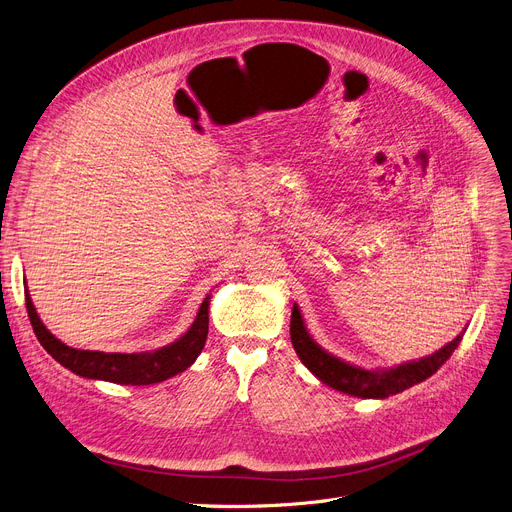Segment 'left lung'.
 I'll use <instances>...</instances> for the list:
<instances>
[{
  "label": "left lung",
  "mask_w": 512,
  "mask_h": 512,
  "mask_svg": "<svg viewBox=\"0 0 512 512\" xmlns=\"http://www.w3.org/2000/svg\"><path fill=\"white\" fill-rule=\"evenodd\" d=\"M289 330H291V343L297 357L302 359V364L320 382H324L326 386L335 390H341L345 395L362 397V399H386L390 395L403 393L405 388H411L413 384L424 382L426 378L436 374L442 364H446V359L453 355V351L459 347L463 339V333H461L457 335V339L446 343L436 353L417 359V362H407L390 370H364V368L351 366L343 362V359L324 351L310 337L302 312H299L295 304L291 312Z\"/></svg>",
  "instance_id": "obj_1"
}]
</instances>
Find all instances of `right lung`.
Wrapping results in <instances>:
<instances>
[{"instance_id":"add662e5","label":"right lung","mask_w":512,"mask_h":512,"mask_svg":"<svg viewBox=\"0 0 512 512\" xmlns=\"http://www.w3.org/2000/svg\"><path fill=\"white\" fill-rule=\"evenodd\" d=\"M26 293V310L30 324H33L35 335L45 351L55 359V362L68 368L70 372L93 378V380H107L113 384H126V386H144V384H157L163 382L179 372L190 368L196 357L200 355L206 335H208V302L210 295L204 297V302L196 314V320L188 328L184 337L177 341L146 353H105V351H88V349H74L55 339L47 326L41 322L33 299Z\"/></svg>"}]
</instances>
